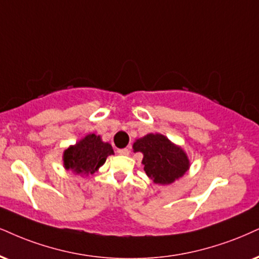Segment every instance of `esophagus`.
Masks as SVG:
<instances>
[{
  "label": "esophagus",
  "mask_w": 259,
  "mask_h": 259,
  "mask_svg": "<svg viewBox=\"0 0 259 259\" xmlns=\"http://www.w3.org/2000/svg\"><path fill=\"white\" fill-rule=\"evenodd\" d=\"M117 154L121 155V156H128L130 155V150L128 149H119L117 150Z\"/></svg>",
  "instance_id": "esophagus-1"
}]
</instances>
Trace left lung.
I'll use <instances>...</instances> for the list:
<instances>
[{
  "label": "left lung",
  "mask_w": 259,
  "mask_h": 259,
  "mask_svg": "<svg viewBox=\"0 0 259 259\" xmlns=\"http://www.w3.org/2000/svg\"><path fill=\"white\" fill-rule=\"evenodd\" d=\"M133 151L142 152L144 170L158 185L173 184L190 169L185 150L161 133H149L133 143Z\"/></svg>",
  "instance_id": "obj_1"
}]
</instances>
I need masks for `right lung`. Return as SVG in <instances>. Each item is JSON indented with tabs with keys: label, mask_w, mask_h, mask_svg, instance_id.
<instances>
[{
	"label": "right lung",
	"mask_w": 259,
	"mask_h": 259,
	"mask_svg": "<svg viewBox=\"0 0 259 259\" xmlns=\"http://www.w3.org/2000/svg\"><path fill=\"white\" fill-rule=\"evenodd\" d=\"M110 155H114V150L109 143L103 142L101 136L90 133L63 151V167L74 174L88 177L97 171Z\"/></svg>",
	"instance_id": "right-lung-1"
}]
</instances>
